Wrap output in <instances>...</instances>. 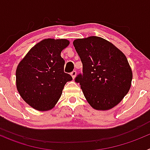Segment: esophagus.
I'll list each match as a JSON object with an SVG mask.
<instances>
[{
  "label": "esophagus",
  "instance_id": "esophagus-1",
  "mask_svg": "<svg viewBox=\"0 0 150 150\" xmlns=\"http://www.w3.org/2000/svg\"><path fill=\"white\" fill-rule=\"evenodd\" d=\"M71 76H72V78H73V79H74V78L76 77V71H72V72H71Z\"/></svg>",
  "mask_w": 150,
  "mask_h": 150
}]
</instances>
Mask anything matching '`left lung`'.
<instances>
[{"label": "left lung", "instance_id": "obj_1", "mask_svg": "<svg viewBox=\"0 0 150 150\" xmlns=\"http://www.w3.org/2000/svg\"><path fill=\"white\" fill-rule=\"evenodd\" d=\"M83 63L79 83L92 108L108 110L117 105L131 88L132 71L126 56L104 38L91 36L73 42Z\"/></svg>", "mask_w": 150, "mask_h": 150}]
</instances>
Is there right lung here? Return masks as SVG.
I'll return each mask as SVG.
<instances>
[{
  "label": "right lung",
  "instance_id": "add662e5",
  "mask_svg": "<svg viewBox=\"0 0 150 150\" xmlns=\"http://www.w3.org/2000/svg\"><path fill=\"white\" fill-rule=\"evenodd\" d=\"M70 43L66 39H44L34 46L17 66L16 88L25 101L39 111L52 109L64 85L72 80L64 72L61 52Z\"/></svg>",
  "mask_w": 150,
  "mask_h": 150
}]
</instances>
